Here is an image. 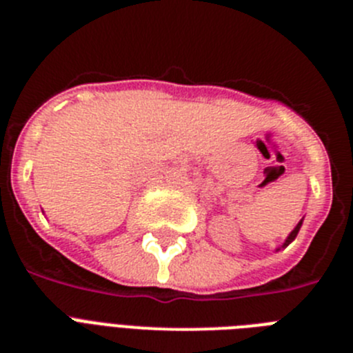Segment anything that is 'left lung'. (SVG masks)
<instances>
[{"label":"left lung","instance_id":"8db88e82","mask_svg":"<svg viewBox=\"0 0 353 353\" xmlns=\"http://www.w3.org/2000/svg\"><path fill=\"white\" fill-rule=\"evenodd\" d=\"M301 226H302V219H301V223L297 224V226L293 228V232L290 233V235H288V239L285 240V244H283V248H286V245H288L290 242H293V240H295V236H297V233H299V230H301Z\"/></svg>","mask_w":353,"mask_h":353}]
</instances>
